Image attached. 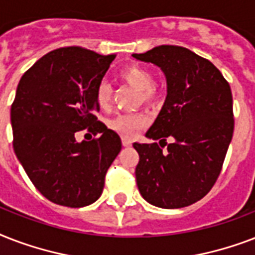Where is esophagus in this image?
I'll use <instances>...</instances> for the list:
<instances>
[{
  "instance_id": "esophagus-1",
  "label": "esophagus",
  "mask_w": 255,
  "mask_h": 255,
  "mask_svg": "<svg viewBox=\"0 0 255 255\" xmlns=\"http://www.w3.org/2000/svg\"><path fill=\"white\" fill-rule=\"evenodd\" d=\"M131 139H129V138H122V145L126 146V147H129V146H131Z\"/></svg>"
}]
</instances>
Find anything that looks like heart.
Segmentation results:
<instances>
[{"mask_svg": "<svg viewBox=\"0 0 255 255\" xmlns=\"http://www.w3.org/2000/svg\"><path fill=\"white\" fill-rule=\"evenodd\" d=\"M121 78L133 88L141 90V96L145 102H154L158 98V90L153 86V74L149 69L139 65H129L122 69ZM113 97V89L106 81H101L96 88V101L98 108L106 110L110 108ZM149 117L143 113L118 114L112 118L108 125L116 133L124 137H133L138 130L147 125Z\"/></svg>", "mask_w": 255, "mask_h": 255, "instance_id": "obj_1", "label": "heart"}]
</instances>
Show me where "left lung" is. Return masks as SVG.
Instances as JSON below:
<instances>
[{
	"label": "left lung",
	"mask_w": 255,
	"mask_h": 255,
	"mask_svg": "<svg viewBox=\"0 0 255 255\" xmlns=\"http://www.w3.org/2000/svg\"><path fill=\"white\" fill-rule=\"evenodd\" d=\"M133 57L166 78V100L146 137L173 139L166 150L134 142L138 190L157 208H185L208 194L221 173L234 130L232 90L210 61L186 47L161 45Z\"/></svg>",
	"instance_id": "1"
}]
</instances>
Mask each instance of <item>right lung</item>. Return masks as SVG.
I'll use <instances>...</instances> for the list:
<instances>
[{"label":"right lung","instance_id":"obj_1","mask_svg":"<svg viewBox=\"0 0 255 255\" xmlns=\"http://www.w3.org/2000/svg\"><path fill=\"white\" fill-rule=\"evenodd\" d=\"M114 54L61 47L39 58L19 80L10 110L14 153L49 201L84 208L100 198L121 138L98 121L96 88ZM88 128L99 138L77 142Z\"/></svg>","mask_w":255,"mask_h":255}]
</instances>
